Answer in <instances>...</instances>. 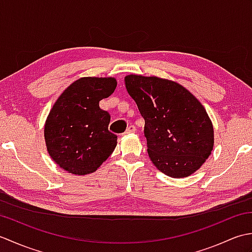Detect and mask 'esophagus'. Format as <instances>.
I'll return each instance as SVG.
<instances>
[{"label": "esophagus", "instance_id": "1", "mask_svg": "<svg viewBox=\"0 0 252 252\" xmlns=\"http://www.w3.org/2000/svg\"><path fill=\"white\" fill-rule=\"evenodd\" d=\"M135 131H136V129H135L134 126H127V129H126L125 134H131V133H134Z\"/></svg>", "mask_w": 252, "mask_h": 252}]
</instances>
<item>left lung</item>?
Segmentation results:
<instances>
[{
  "instance_id": "left-lung-1",
  "label": "left lung",
  "mask_w": 252,
  "mask_h": 252,
  "mask_svg": "<svg viewBox=\"0 0 252 252\" xmlns=\"http://www.w3.org/2000/svg\"><path fill=\"white\" fill-rule=\"evenodd\" d=\"M125 81L145 120L144 135L153 163L171 178L194 173L215 143L211 120L200 101L170 80L130 74Z\"/></svg>"
}]
</instances>
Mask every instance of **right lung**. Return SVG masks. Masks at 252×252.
<instances>
[{
  "mask_svg": "<svg viewBox=\"0 0 252 252\" xmlns=\"http://www.w3.org/2000/svg\"><path fill=\"white\" fill-rule=\"evenodd\" d=\"M116 87L114 78H81L63 91L50 111L44 126L47 151L69 173L94 172L116 148L109 112L99 108V100Z\"/></svg>",
  "mask_w": 252,
  "mask_h": 252,
  "instance_id": "add662e5",
  "label": "right lung"
}]
</instances>
